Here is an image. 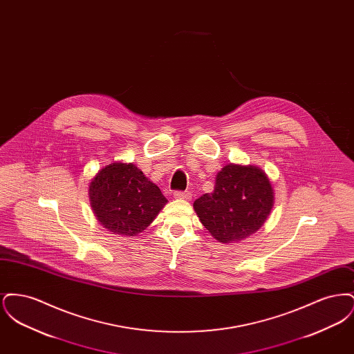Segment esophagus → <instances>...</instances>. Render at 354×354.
I'll use <instances>...</instances> for the list:
<instances>
[{
  "instance_id": "esophagus-1",
  "label": "esophagus",
  "mask_w": 354,
  "mask_h": 354,
  "mask_svg": "<svg viewBox=\"0 0 354 354\" xmlns=\"http://www.w3.org/2000/svg\"><path fill=\"white\" fill-rule=\"evenodd\" d=\"M174 198L179 199V201H189L191 199V194L188 191H176L174 192Z\"/></svg>"
}]
</instances>
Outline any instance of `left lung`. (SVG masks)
<instances>
[{"instance_id":"left-lung-1","label":"left lung","mask_w":354,"mask_h":354,"mask_svg":"<svg viewBox=\"0 0 354 354\" xmlns=\"http://www.w3.org/2000/svg\"><path fill=\"white\" fill-rule=\"evenodd\" d=\"M274 191L257 166L228 163L216 174L211 194L194 202L207 231L220 243H239L256 234L268 219Z\"/></svg>"}]
</instances>
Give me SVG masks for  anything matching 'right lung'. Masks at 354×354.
<instances>
[{
  "mask_svg": "<svg viewBox=\"0 0 354 354\" xmlns=\"http://www.w3.org/2000/svg\"><path fill=\"white\" fill-rule=\"evenodd\" d=\"M88 199L102 227L124 237L143 232L167 204L158 185L135 165L123 162L110 163L94 175Z\"/></svg>",
  "mask_w": 354,
  "mask_h": 354,
  "instance_id": "add662e5",
  "label": "right lung"
}]
</instances>
